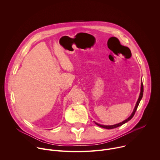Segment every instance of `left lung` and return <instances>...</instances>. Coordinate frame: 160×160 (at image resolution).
<instances>
[{"label": "left lung", "mask_w": 160, "mask_h": 160, "mask_svg": "<svg viewBox=\"0 0 160 160\" xmlns=\"http://www.w3.org/2000/svg\"><path fill=\"white\" fill-rule=\"evenodd\" d=\"M143 92H144V87H143V83H142H142H141V93H140L139 99H138V101H137V103H136V104H135V108H134V109H133V111L132 113L131 114V115H130L127 119H126L125 120H124L123 122H121V123H118V124H116V125H100V124H99V123H96V122H95V123H96L97 125H98L99 127H102V128H106V129H112V128H115L118 127H120V126L123 125L124 123H127V122H128L129 120H130L133 118V117L134 116L135 112L137 109H138V106H139V103H140V101H141V100L142 98V96H143Z\"/></svg>", "instance_id": "obj_1"}]
</instances>
